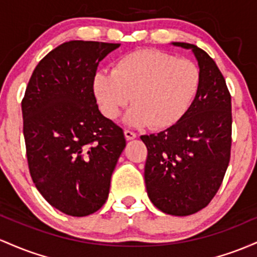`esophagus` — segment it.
Masks as SVG:
<instances>
[{"instance_id": "34e87169", "label": "esophagus", "mask_w": 257, "mask_h": 257, "mask_svg": "<svg viewBox=\"0 0 257 257\" xmlns=\"http://www.w3.org/2000/svg\"><path fill=\"white\" fill-rule=\"evenodd\" d=\"M123 134H125V137H126V140H127V141H130V140H134V138H136V137H137V134H136V132L130 131V130H125V131H123Z\"/></svg>"}]
</instances>
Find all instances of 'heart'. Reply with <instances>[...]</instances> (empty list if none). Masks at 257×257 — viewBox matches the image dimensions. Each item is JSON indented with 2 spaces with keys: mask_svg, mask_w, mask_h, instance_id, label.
Here are the masks:
<instances>
[{
  "mask_svg": "<svg viewBox=\"0 0 257 257\" xmlns=\"http://www.w3.org/2000/svg\"><path fill=\"white\" fill-rule=\"evenodd\" d=\"M200 86V70L189 59L157 50H140L115 63L111 73L98 71L92 87L100 111L115 120L132 99L128 125L157 130L176 125L188 111Z\"/></svg>",
  "mask_w": 257,
  "mask_h": 257,
  "instance_id": "b5f03b06",
  "label": "heart"
}]
</instances>
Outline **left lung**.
I'll use <instances>...</instances> for the list:
<instances>
[{
  "instance_id": "left-lung-1",
  "label": "left lung",
  "mask_w": 257,
  "mask_h": 257,
  "mask_svg": "<svg viewBox=\"0 0 257 257\" xmlns=\"http://www.w3.org/2000/svg\"><path fill=\"white\" fill-rule=\"evenodd\" d=\"M172 45L193 51L200 86L176 125L141 136L148 149L144 180L158 209L188 216L209 205L223 181L232 146V103L223 75L205 51L192 43Z\"/></svg>"
}]
</instances>
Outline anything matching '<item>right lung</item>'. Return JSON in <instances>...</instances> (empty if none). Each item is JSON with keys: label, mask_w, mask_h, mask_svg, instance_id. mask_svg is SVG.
Returning a JSON list of instances; mask_svg holds the SVG:
<instances>
[{"label": "right lung", "mask_w": 257, "mask_h": 257, "mask_svg": "<svg viewBox=\"0 0 257 257\" xmlns=\"http://www.w3.org/2000/svg\"><path fill=\"white\" fill-rule=\"evenodd\" d=\"M119 46L62 43L40 60L22 100L31 178L52 206L75 217L104 205L126 146L122 128L98 109L92 87L99 62Z\"/></svg>", "instance_id": "add662e5"}]
</instances>
